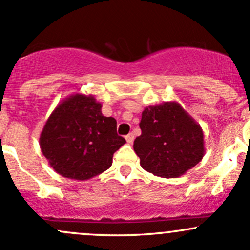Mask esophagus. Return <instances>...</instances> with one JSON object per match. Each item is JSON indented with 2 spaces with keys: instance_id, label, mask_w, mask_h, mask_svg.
<instances>
[{
  "instance_id": "1",
  "label": "esophagus",
  "mask_w": 250,
  "mask_h": 250,
  "mask_svg": "<svg viewBox=\"0 0 250 250\" xmlns=\"http://www.w3.org/2000/svg\"><path fill=\"white\" fill-rule=\"evenodd\" d=\"M125 141H127V144H132L134 141V135L132 133L128 134L127 136H125Z\"/></svg>"
}]
</instances>
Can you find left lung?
<instances>
[{
    "label": "left lung",
    "instance_id": "left-lung-1",
    "mask_svg": "<svg viewBox=\"0 0 250 250\" xmlns=\"http://www.w3.org/2000/svg\"><path fill=\"white\" fill-rule=\"evenodd\" d=\"M134 151L146 171L164 178L185 175L205 154L204 132L177 102L146 106Z\"/></svg>",
    "mask_w": 250,
    "mask_h": 250
}]
</instances>
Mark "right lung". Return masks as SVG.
Here are the masks:
<instances>
[{
    "label": "right lung",
    "instance_id": "1",
    "mask_svg": "<svg viewBox=\"0 0 250 250\" xmlns=\"http://www.w3.org/2000/svg\"><path fill=\"white\" fill-rule=\"evenodd\" d=\"M114 117L102 114V104L92 94L67 97L51 112L39 146L59 175L85 181L104 172L114 153L125 143L116 132Z\"/></svg>",
    "mask_w": 250,
    "mask_h": 250
}]
</instances>
